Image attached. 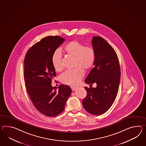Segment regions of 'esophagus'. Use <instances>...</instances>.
Listing matches in <instances>:
<instances>
[{"label": "esophagus", "instance_id": "34e87169", "mask_svg": "<svg viewBox=\"0 0 146 146\" xmlns=\"http://www.w3.org/2000/svg\"><path fill=\"white\" fill-rule=\"evenodd\" d=\"M71 88L72 90V91H75L76 89L78 88L77 86H71Z\"/></svg>", "mask_w": 146, "mask_h": 146}]
</instances>
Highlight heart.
<instances>
[{
  "label": "heart",
  "mask_w": 146,
  "mask_h": 146,
  "mask_svg": "<svg viewBox=\"0 0 146 146\" xmlns=\"http://www.w3.org/2000/svg\"><path fill=\"white\" fill-rule=\"evenodd\" d=\"M65 51L68 55L75 57L73 69L68 70L60 75L61 81L68 85L78 84L84 76V70L92 68L96 60V52L92 47L85 46L77 40L68 43L64 47ZM52 63L54 69L60 72L63 69L60 50L57 48L54 50L52 55Z\"/></svg>",
  "instance_id": "1"
}]
</instances>
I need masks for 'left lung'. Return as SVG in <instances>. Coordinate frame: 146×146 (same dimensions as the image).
<instances>
[{
    "mask_svg": "<svg viewBox=\"0 0 146 146\" xmlns=\"http://www.w3.org/2000/svg\"><path fill=\"white\" fill-rule=\"evenodd\" d=\"M92 44L96 60L85 82L91 85L96 83V87L84 88L87 96L82 104L88 112L101 115L110 109L115 99L120 81V67L116 52L106 40L94 36Z\"/></svg>",
    "mask_w": 146,
    "mask_h": 146,
    "instance_id": "left-lung-1",
    "label": "left lung"
}]
</instances>
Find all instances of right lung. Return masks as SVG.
I'll return each instance as SVG.
<instances>
[{"label": "right lung", "mask_w": 146, "mask_h": 146, "mask_svg": "<svg viewBox=\"0 0 146 146\" xmlns=\"http://www.w3.org/2000/svg\"><path fill=\"white\" fill-rule=\"evenodd\" d=\"M64 41L59 36L46 37L28 50L24 59V77L29 98L37 110L50 117L64 111L72 92L67 85H60L58 90L51 85L56 75L52 55Z\"/></svg>", "instance_id": "obj_1"}]
</instances>
